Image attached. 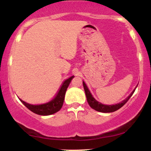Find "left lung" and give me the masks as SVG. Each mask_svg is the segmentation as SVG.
<instances>
[{
  "label": "left lung",
  "instance_id": "left-lung-1",
  "mask_svg": "<svg viewBox=\"0 0 151 151\" xmlns=\"http://www.w3.org/2000/svg\"><path fill=\"white\" fill-rule=\"evenodd\" d=\"M83 86H84V91H85L86 99H87V102L89 104V105L91 106V108H92L94 110L97 111L102 112V113H111V112H114L117 111L118 109H119L123 106L125 104L129 101V99L131 97V96L133 95V93H134L135 90H136V87L138 86L137 85L134 89L133 90V91L129 94V96H127L125 99L123 100L122 101H121L120 103L116 104H111V105H106V104H103L101 102L98 101L97 100L93 98V95L91 94V93L90 92L89 88L86 86V83L83 81Z\"/></svg>",
  "mask_w": 151,
  "mask_h": 151
}]
</instances>
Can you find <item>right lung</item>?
<instances>
[{"mask_svg": "<svg viewBox=\"0 0 151 151\" xmlns=\"http://www.w3.org/2000/svg\"><path fill=\"white\" fill-rule=\"evenodd\" d=\"M74 77V76H72V77L66 79L64 81L56 96L52 99L50 100V101L45 102V103L43 104H30L22 101V99H20V101L29 110H30L31 111H32L35 114H38V115L49 116L57 113L62 107L64 100H65L66 91H67V89L68 88L71 81H72Z\"/></svg>", "mask_w": 151, "mask_h": 151, "instance_id": "1", "label": "right lung"}]
</instances>
